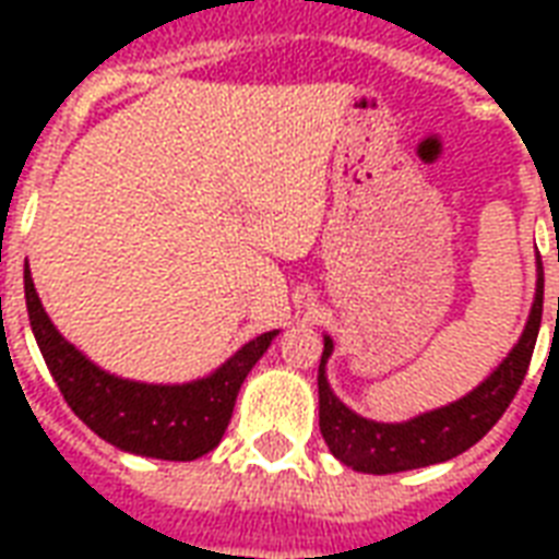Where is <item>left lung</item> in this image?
<instances>
[{
  "label": "left lung",
  "mask_w": 559,
  "mask_h": 559,
  "mask_svg": "<svg viewBox=\"0 0 559 559\" xmlns=\"http://www.w3.org/2000/svg\"><path fill=\"white\" fill-rule=\"evenodd\" d=\"M539 322H543V263H539L537 301L531 307V319L520 345L476 391H469L467 397L426 412L408 424H377L342 406L324 380V359L331 357L333 350V342L324 340L322 362H319V426H322L324 441L342 464L359 473H373V476L429 467V464L455 459L473 443L481 441L516 397L528 373L531 357H534Z\"/></svg>",
  "instance_id": "8db88e82"
}]
</instances>
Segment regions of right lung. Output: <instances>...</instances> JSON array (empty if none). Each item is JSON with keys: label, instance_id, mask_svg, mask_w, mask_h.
I'll return each instance as SVG.
<instances>
[{"label": "right lung", "instance_id": "obj_1", "mask_svg": "<svg viewBox=\"0 0 559 559\" xmlns=\"http://www.w3.org/2000/svg\"><path fill=\"white\" fill-rule=\"evenodd\" d=\"M25 305L43 359L74 415L118 450L165 461H193L217 447L231 420L240 382L275 336V331L261 333L205 380L147 385L118 380L74 350L39 305L28 270Z\"/></svg>", "mask_w": 559, "mask_h": 559}]
</instances>
